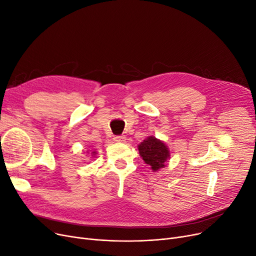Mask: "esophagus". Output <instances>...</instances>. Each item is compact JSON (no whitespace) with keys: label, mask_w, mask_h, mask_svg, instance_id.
<instances>
[{"label":"esophagus","mask_w":256,"mask_h":256,"mask_svg":"<svg viewBox=\"0 0 256 256\" xmlns=\"http://www.w3.org/2000/svg\"><path fill=\"white\" fill-rule=\"evenodd\" d=\"M114 140L116 142H124L126 140V138L124 136H114Z\"/></svg>","instance_id":"obj_1"}]
</instances>
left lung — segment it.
I'll use <instances>...</instances> for the list:
<instances>
[{"label":"left lung","instance_id":"obj_1","mask_svg":"<svg viewBox=\"0 0 256 256\" xmlns=\"http://www.w3.org/2000/svg\"><path fill=\"white\" fill-rule=\"evenodd\" d=\"M138 150L144 162L149 164L153 171L164 168V162L170 157L166 146L162 140H158L153 136L140 142L138 144Z\"/></svg>","mask_w":256,"mask_h":256}]
</instances>
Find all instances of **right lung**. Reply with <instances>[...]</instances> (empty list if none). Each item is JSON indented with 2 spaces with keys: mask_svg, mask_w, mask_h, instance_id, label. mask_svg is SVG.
<instances>
[{
  "mask_svg": "<svg viewBox=\"0 0 256 256\" xmlns=\"http://www.w3.org/2000/svg\"><path fill=\"white\" fill-rule=\"evenodd\" d=\"M92 153H94V152H92Z\"/></svg>",
  "mask_w": 256,
  "mask_h": 256,
  "instance_id": "right-lung-1",
  "label": "right lung"
}]
</instances>
